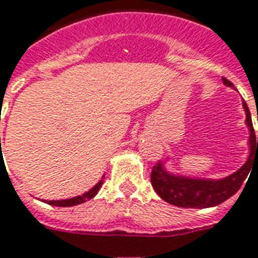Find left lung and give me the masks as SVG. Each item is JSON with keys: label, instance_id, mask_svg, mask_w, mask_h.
<instances>
[{"label": "left lung", "instance_id": "8db88e82", "mask_svg": "<svg viewBox=\"0 0 258 258\" xmlns=\"http://www.w3.org/2000/svg\"><path fill=\"white\" fill-rule=\"evenodd\" d=\"M226 86L233 88V84L222 77ZM246 114V125L249 127V148L250 153L242 166L233 174L222 180H200L187 178L184 176H176L165 170L164 164L158 162L152 169L150 182L160 197L168 204L181 208H212L220 205L232 196L236 195L244 180L248 177L252 165L258 164V137L254 135L252 117L246 102H242Z\"/></svg>", "mask_w": 258, "mask_h": 258}]
</instances>
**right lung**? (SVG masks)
<instances>
[{"label":"right lung","instance_id":"right-lung-1","mask_svg":"<svg viewBox=\"0 0 258 258\" xmlns=\"http://www.w3.org/2000/svg\"><path fill=\"white\" fill-rule=\"evenodd\" d=\"M102 182L104 180H100L98 184L94 185L89 191H86L82 196H77V197H73V199H68V200H57V201H45L49 205H53V207H62V208H68V207H74V205H78V204H84L86 203L88 200L93 199L94 196L98 193L100 190V187L102 186Z\"/></svg>","mask_w":258,"mask_h":258}]
</instances>
